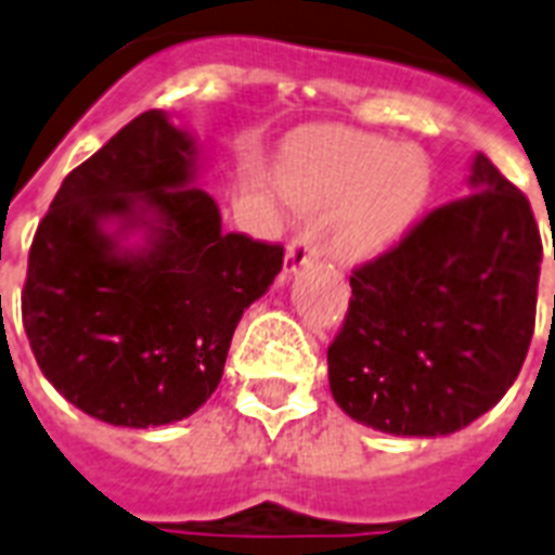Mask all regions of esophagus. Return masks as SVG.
<instances>
[{
	"label": "esophagus",
	"instance_id": "1",
	"mask_svg": "<svg viewBox=\"0 0 555 555\" xmlns=\"http://www.w3.org/2000/svg\"><path fill=\"white\" fill-rule=\"evenodd\" d=\"M315 257V243H312V234H295L286 246V260H283V274H295L300 266H307L309 260Z\"/></svg>",
	"mask_w": 555,
	"mask_h": 555
}]
</instances>
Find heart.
Segmentation results:
<instances>
[{
  "instance_id": "b5f03b06",
  "label": "heart",
  "mask_w": 555,
  "mask_h": 555,
  "mask_svg": "<svg viewBox=\"0 0 555 555\" xmlns=\"http://www.w3.org/2000/svg\"><path fill=\"white\" fill-rule=\"evenodd\" d=\"M431 184V162L420 147L341 127L298 132L278 165V191L289 208H326L321 240L345 263L397 248L423 217Z\"/></svg>"
}]
</instances>
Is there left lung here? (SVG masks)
I'll use <instances>...</instances> for the list:
<instances>
[{"label":"left lung","mask_w":555,"mask_h":555,"mask_svg":"<svg viewBox=\"0 0 555 555\" xmlns=\"http://www.w3.org/2000/svg\"><path fill=\"white\" fill-rule=\"evenodd\" d=\"M469 191L350 278L326 364L333 399L356 423L446 437L498 405L521 371L535 326L539 225L483 153L472 158Z\"/></svg>","instance_id":"8db88e82"}]
</instances>
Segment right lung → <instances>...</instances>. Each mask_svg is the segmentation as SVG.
<instances>
[{"label":"right lung","mask_w":555,"mask_h":555,"mask_svg":"<svg viewBox=\"0 0 555 555\" xmlns=\"http://www.w3.org/2000/svg\"><path fill=\"white\" fill-rule=\"evenodd\" d=\"M196 176V139L150 109L63 179L34 234L25 336L42 376L101 423L199 411L240 318L281 272L283 248L225 234Z\"/></svg>","instance_id":"add662e5"}]
</instances>
